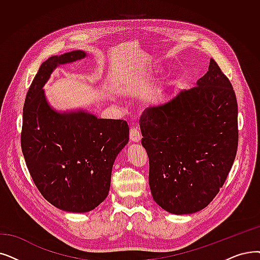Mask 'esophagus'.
I'll return each mask as SVG.
<instances>
[{"instance_id": "1", "label": "esophagus", "mask_w": 260, "mask_h": 260, "mask_svg": "<svg viewBox=\"0 0 260 260\" xmlns=\"http://www.w3.org/2000/svg\"><path fill=\"white\" fill-rule=\"evenodd\" d=\"M129 139L133 142H136V143L140 142L141 135H140L139 129H137L136 127H132L129 131Z\"/></svg>"}]
</instances>
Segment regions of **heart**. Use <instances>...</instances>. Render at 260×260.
Returning <instances> with one entry per match:
<instances>
[{
    "label": "heart",
    "instance_id": "b5f03b06",
    "mask_svg": "<svg viewBox=\"0 0 260 260\" xmlns=\"http://www.w3.org/2000/svg\"><path fill=\"white\" fill-rule=\"evenodd\" d=\"M159 94H160V91H156L155 93H153V95H152V101H154L155 99H157L158 96H159Z\"/></svg>",
    "mask_w": 260,
    "mask_h": 260
}]
</instances>
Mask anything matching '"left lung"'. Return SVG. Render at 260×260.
<instances>
[{
	"mask_svg": "<svg viewBox=\"0 0 260 260\" xmlns=\"http://www.w3.org/2000/svg\"><path fill=\"white\" fill-rule=\"evenodd\" d=\"M149 184L166 211L205 208L226 179L238 146V105L229 78L212 58L196 87L141 117Z\"/></svg>",
	"mask_w": 260,
	"mask_h": 260,
	"instance_id": "1",
	"label": "left lung"
}]
</instances>
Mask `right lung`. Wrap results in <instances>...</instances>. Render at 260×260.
<instances>
[{
  "label": "right lung",
  "instance_id": "right-lung-1",
  "mask_svg": "<svg viewBox=\"0 0 260 260\" xmlns=\"http://www.w3.org/2000/svg\"><path fill=\"white\" fill-rule=\"evenodd\" d=\"M86 56L77 50L43 61L23 107L21 148L30 176L44 199L68 212H88L106 199L112 166L129 139L126 121L58 111L48 102L43 86L53 71Z\"/></svg>",
  "mask_w": 260,
  "mask_h": 260
}]
</instances>
